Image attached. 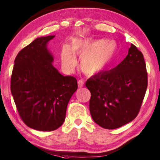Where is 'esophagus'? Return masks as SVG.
I'll return each instance as SVG.
<instances>
[{"instance_id": "esophagus-1", "label": "esophagus", "mask_w": 160, "mask_h": 160, "mask_svg": "<svg viewBox=\"0 0 160 160\" xmlns=\"http://www.w3.org/2000/svg\"><path fill=\"white\" fill-rule=\"evenodd\" d=\"M78 87L82 88L85 85V82L82 80H78Z\"/></svg>"}]
</instances>
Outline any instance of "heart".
<instances>
[{"mask_svg": "<svg viewBox=\"0 0 160 160\" xmlns=\"http://www.w3.org/2000/svg\"><path fill=\"white\" fill-rule=\"evenodd\" d=\"M115 47L113 42L76 39L71 43L70 47H62V63L67 70H72L77 62L75 55L82 57L81 70L87 75H93L101 70L110 60Z\"/></svg>", "mask_w": 160, "mask_h": 160, "instance_id": "1", "label": "heart"}]
</instances>
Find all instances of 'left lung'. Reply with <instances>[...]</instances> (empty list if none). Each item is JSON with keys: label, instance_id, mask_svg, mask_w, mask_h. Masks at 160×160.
Returning a JSON list of instances; mask_svg holds the SVG:
<instances>
[{"label": "left lung", "instance_id": "obj_1", "mask_svg": "<svg viewBox=\"0 0 160 160\" xmlns=\"http://www.w3.org/2000/svg\"><path fill=\"white\" fill-rule=\"evenodd\" d=\"M148 85L144 55L132 44L126 58L111 71L98 73L85 85L90 112L97 124L114 129L137 117Z\"/></svg>", "mask_w": 160, "mask_h": 160}]
</instances>
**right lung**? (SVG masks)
<instances>
[{
	"mask_svg": "<svg viewBox=\"0 0 160 160\" xmlns=\"http://www.w3.org/2000/svg\"><path fill=\"white\" fill-rule=\"evenodd\" d=\"M54 36L37 38L18 52L11 78V91L19 116L28 127L56 130L65 119L67 106L78 89L72 76H63L52 65L47 44Z\"/></svg>",
	"mask_w": 160,
	"mask_h": 160,
	"instance_id": "obj_1",
	"label": "right lung"
}]
</instances>
